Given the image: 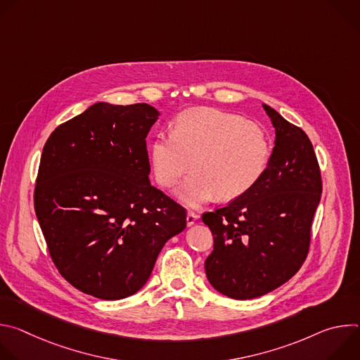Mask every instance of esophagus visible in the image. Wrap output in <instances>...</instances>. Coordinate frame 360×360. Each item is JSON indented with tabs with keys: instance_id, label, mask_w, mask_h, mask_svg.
Wrapping results in <instances>:
<instances>
[{
	"instance_id": "obj_1",
	"label": "esophagus",
	"mask_w": 360,
	"mask_h": 360,
	"mask_svg": "<svg viewBox=\"0 0 360 360\" xmlns=\"http://www.w3.org/2000/svg\"><path fill=\"white\" fill-rule=\"evenodd\" d=\"M199 219V215L196 214V212H188V215H186V225L188 226H191V225H193L196 221Z\"/></svg>"
}]
</instances>
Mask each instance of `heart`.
<instances>
[{
  "instance_id": "b5f03b06",
  "label": "heart",
  "mask_w": 360,
  "mask_h": 360,
  "mask_svg": "<svg viewBox=\"0 0 360 360\" xmlns=\"http://www.w3.org/2000/svg\"><path fill=\"white\" fill-rule=\"evenodd\" d=\"M271 153L272 142L262 125L217 108H192L175 118L172 135L160 134L152 142L150 164L164 188L174 186L192 167L178 196L199 207L217 195H243L264 175Z\"/></svg>"
}]
</instances>
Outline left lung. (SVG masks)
<instances>
[{
  "instance_id": "left-lung-1",
  "label": "left lung",
  "mask_w": 360,
  "mask_h": 360,
  "mask_svg": "<svg viewBox=\"0 0 360 360\" xmlns=\"http://www.w3.org/2000/svg\"><path fill=\"white\" fill-rule=\"evenodd\" d=\"M264 110L276 134L264 175L226 207L202 215L214 236L208 281L239 300L266 295L300 269L322 193L311 139L269 105Z\"/></svg>"
}]
</instances>
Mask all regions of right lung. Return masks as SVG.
<instances>
[{
    "label": "right lung",
    "mask_w": 360,
    "mask_h": 360,
    "mask_svg": "<svg viewBox=\"0 0 360 360\" xmlns=\"http://www.w3.org/2000/svg\"><path fill=\"white\" fill-rule=\"evenodd\" d=\"M148 104L96 102L46 139L34 208L48 252L78 290L104 300L138 292L186 211L149 182Z\"/></svg>",
    "instance_id": "obj_1"
}]
</instances>
